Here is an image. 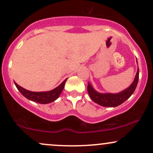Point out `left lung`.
Instances as JSON below:
<instances>
[{"label": "left lung", "instance_id": "obj_1", "mask_svg": "<svg viewBox=\"0 0 153 153\" xmlns=\"http://www.w3.org/2000/svg\"><path fill=\"white\" fill-rule=\"evenodd\" d=\"M138 80L139 68L137 70L136 76H135L133 83L127 89L119 92V93H99V92H96L93 89V87L89 83L87 85V91H88V93L91 99L100 105L104 106V107H116V106L122 104L124 101H126V100L129 98V97H131V95L134 93L135 89H136Z\"/></svg>", "mask_w": 153, "mask_h": 153}]
</instances>
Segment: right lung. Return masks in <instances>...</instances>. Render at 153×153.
<instances>
[{"label":"right lung","mask_w":153,"mask_h":153,"mask_svg":"<svg viewBox=\"0 0 153 153\" xmlns=\"http://www.w3.org/2000/svg\"><path fill=\"white\" fill-rule=\"evenodd\" d=\"M66 80H67V79H65L56 88L53 89V90L48 91V92H31V91L27 90L24 89L23 87H20L19 85H17L16 82H14V84L18 90L21 92L22 95L25 96L26 98L40 104H48L53 102L59 97L63 88H64V85Z\"/></svg>","instance_id":"right-lung-1"}]
</instances>
